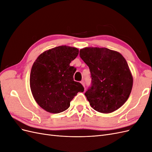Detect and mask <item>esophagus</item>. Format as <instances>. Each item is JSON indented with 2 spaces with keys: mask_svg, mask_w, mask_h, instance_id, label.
<instances>
[{
  "mask_svg": "<svg viewBox=\"0 0 152 152\" xmlns=\"http://www.w3.org/2000/svg\"><path fill=\"white\" fill-rule=\"evenodd\" d=\"M80 83L82 84V85L84 87H85V82H84V80H82L81 82H80Z\"/></svg>",
  "mask_w": 152,
  "mask_h": 152,
  "instance_id": "34e87169",
  "label": "esophagus"
}]
</instances>
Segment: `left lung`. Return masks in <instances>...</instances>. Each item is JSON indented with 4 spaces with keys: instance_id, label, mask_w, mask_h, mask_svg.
<instances>
[{
    "instance_id": "obj_1",
    "label": "left lung",
    "mask_w": 152,
    "mask_h": 152,
    "mask_svg": "<svg viewBox=\"0 0 152 152\" xmlns=\"http://www.w3.org/2000/svg\"><path fill=\"white\" fill-rule=\"evenodd\" d=\"M79 54L91 72V86L85 93L91 107L103 113L121 107L129 96L133 84L125 58L105 48H85Z\"/></svg>"
}]
</instances>
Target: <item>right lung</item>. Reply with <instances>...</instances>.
I'll return each instance as SVG.
<instances>
[{"label": "right lung", "instance_id": "obj_1", "mask_svg": "<svg viewBox=\"0 0 152 152\" xmlns=\"http://www.w3.org/2000/svg\"><path fill=\"white\" fill-rule=\"evenodd\" d=\"M78 54L77 48L62 45L44 52L34 62L30 73V89L35 102L45 111L64 112L77 94L84 92L80 82L73 80L76 68L70 66Z\"/></svg>", "mask_w": 152, "mask_h": 152}]
</instances>
